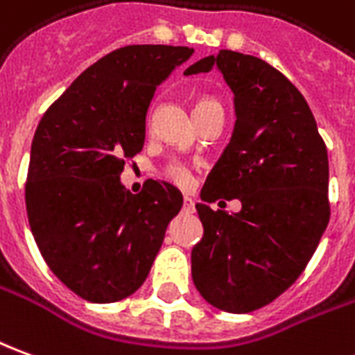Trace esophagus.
Listing matches in <instances>:
<instances>
[{"label":"esophagus","mask_w":355,"mask_h":355,"mask_svg":"<svg viewBox=\"0 0 355 355\" xmlns=\"http://www.w3.org/2000/svg\"><path fill=\"white\" fill-rule=\"evenodd\" d=\"M182 211H184V213H194L196 211L192 198H188V196H184V202H182Z\"/></svg>","instance_id":"esophagus-1"}]
</instances>
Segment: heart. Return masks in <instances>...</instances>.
<instances>
[{
    "mask_svg": "<svg viewBox=\"0 0 355 355\" xmlns=\"http://www.w3.org/2000/svg\"><path fill=\"white\" fill-rule=\"evenodd\" d=\"M209 103H217V101L211 100V98H202V100L196 103V109L203 107V105H209ZM163 175L169 178L171 182H175V184L178 186H188L192 182V171L188 169L184 163H178V161L169 163V165L163 169Z\"/></svg>",
    "mask_w": 355,
    "mask_h": 355,
    "instance_id": "1",
    "label": "heart"
}]
</instances>
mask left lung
<instances>
[{
  "instance_id": "8db88e82",
  "label": "left lung",
  "mask_w": 355,
  "mask_h": 355,
  "mask_svg": "<svg viewBox=\"0 0 355 355\" xmlns=\"http://www.w3.org/2000/svg\"><path fill=\"white\" fill-rule=\"evenodd\" d=\"M223 74L234 94V130L202 188L203 202L240 200L242 209L196 203L203 238L192 279L213 307L248 313L279 298L306 269L329 225V157L313 113L263 59L220 49L184 74Z\"/></svg>"
}]
</instances>
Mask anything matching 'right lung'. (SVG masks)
I'll list each match as a JSON object with an SVG mask.
<instances>
[{
    "label": "right lung",
    "mask_w": 355,
    "mask_h": 355,
    "mask_svg": "<svg viewBox=\"0 0 355 355\" xmlns=\"http://www.w3.org/2000/svg\"><path fill=\"white\" fill-rule=\"evenodd\" d=\"M192 53L182 46L115 49L88 67L36 128L24 188L31 230L53 275L88 302L135 294L182 207L169 182L148 180L135 196L121 173L142 152L157 86Z\"/></svg>",
    "instance_id": "obj_1"
}]
</instances>
